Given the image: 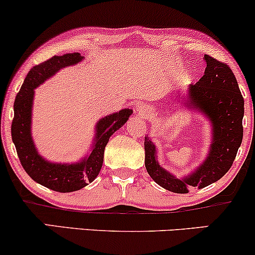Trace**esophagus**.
Listing matches in <instances>:
<instances>
[{
	"label": "esophagus",
	"instance_id": "esophagus-1",
	"mask_svg": "<svg viewBox=\"0 0 255 255\" xmlns=\"http://www.w3.org/2000/svg\"><path fill=\"white\" fill-rule=\"evenodd\" d=\"M145 108H143V107H140V108H139V112H141V113H145Z\"/></svg>",
	"mask_w": 255,
	"mask_h": 255
}]
</instances>
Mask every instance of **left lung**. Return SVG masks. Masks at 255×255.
<instances>
[{
  "instance_id": "1",
  "label": "left lung",
  "mask_w": 255,
  "mask_h": 255,
  "mask_svg": "<svg viewBox=\"0 0 255 255\" xmlns=\"http://www.w3.org/2000/svg\"><path fill=\"white\" fill-rule=\"evenodd\" d=\"M203 77L189 85L184 107L201 113L211 126V142L207 158L188 176L178 178L160 166L157 147L145 137V166L158 185L176 194H188L217 182L232 167L244 136V97L231 67L205 54Z\"/></svg>"
}]
</instances>
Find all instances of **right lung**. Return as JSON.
I'll return each instance as SVG.
<instances>
[{
	"label": "right lung",
	"instance_id": "obj_1",
	"mask_svg": "<svg viewBox=\"0 0 255 255\" xmlns=\"http://www.w3.org/2000/svg\"><path fill=\"white\" fill-rule=\"evenodd\" d=\"M84 59L79 53L54 56L33 67L21 87L14 102L11 139L20 162L27 174L36 183L58 192L77 191L95 180L103 164L104 148L109 137L128 121L133 110L125 108L97 121L89 154L77 162L48 161L39 154L32 136V112L35 89L61 69Z\"/></svg>",
	"mask_w": 255,
	"mask_h": 255
}]
</instances>
